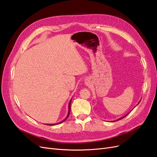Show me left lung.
Masks as SVG:
<instances>
[{
  "label": "left lung",
  "mask_w": 157,
  "mask_h": 157,
  "mask_svg": "<svg viewBox=\"0 0 157 157\" xmlns=\"http://www.w3.org/2000/svg\"><path fill=\"white\" fill-rule=\"evenodd\" d=\"M140 103V102H139ZM139 103H137V104H139ZM128 115H126L125 116H124V117H121V118H118V119H117V120H116L115 121H119V120H121V119H122V118H124L125 117H126Z\"/></svg>",
  "instance_id": "1"
}]
</instances>
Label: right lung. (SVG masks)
I'll use <instances>...</instances> for the list:
<instances>
[{
  "instance_id": "right-lung-1",
  "label": "right lung",
  "mask_w": 157,
  "mask_h": 157,
  "mask_svg": "<svg viewBox=\"0 0 157 157\" xmlns=\"http://www.w3.org/2000/svg\"><path fill=\"white\" fill-rule=\"evenodd\" d=\"M71 100L70 101V102H69V112H68V115H67V117H66L65 119L63 121H61V122H59V123H57V124H47L46 125H50V126H52V125H56V124H60V123H61V122H64L66 119H67V118H68V117H69V113H70V111H71Z\"/></svg>"
}]
</instances>
